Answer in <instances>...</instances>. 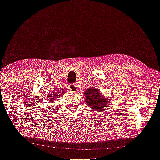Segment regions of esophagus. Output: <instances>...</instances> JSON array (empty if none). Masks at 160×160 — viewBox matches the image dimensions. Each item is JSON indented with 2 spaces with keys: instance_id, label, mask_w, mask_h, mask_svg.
<instances>
[{
  "instance_id": "1",
  "label": "esophagus",
  "mask_w": 160,
  "mask_h": 160,
  "mask_svg": "<svg viewBox=\"0 0 160 160\" xmlns=\"http://www.w3.org/2000/svg\"><path fill=\"white\" fill-rule=\"evenodd\" d=\"M69 90L72 92H77L78 91V85L72 84L69 86Z\"/></svg>"
}]
</instances>
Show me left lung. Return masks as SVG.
Here are the masks:
<instances>
[{
    "mask_svg": "<svg viewBox=\"0 0 160 160\" xmlns=\"http://www.w3.org/2000/svg\"><path fill=\"white\" fill-rule=\"evenodd\" d=\"M85 101L88 107H90L93 111L101 112L106 111V107L110 105L109 100L103 92H100V90L95 87L87 88L84 92Z\"/></svg>",
    "mask_w": 160,
    "mask_h": 160,
    "instance_id": "left-lung-1",
    "label": "left lung"
}]
</instances>
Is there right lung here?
<instances>
[{
    "label": "right lung",
    "instance_id": "obj_1",
    "mask_svg": "<svg viewBox=\"0 0 160 160\" xmlns=\"http://www.w3.org/2000/svg\"><path fill=\"white\" fill-rule=\"evenodd\" d=\"M64 90L65 89H63V88H61L60 89L55 88V89L54 90V91L52 92V93L50 94V95H49L48 96L49 101H51L52 103H53V102L55 101V100H57V98H59L61 95L65 94V91H64Z\"/></svg>",
    "mask_w": 160,
    "mask_h": 160
}]
</instances>
